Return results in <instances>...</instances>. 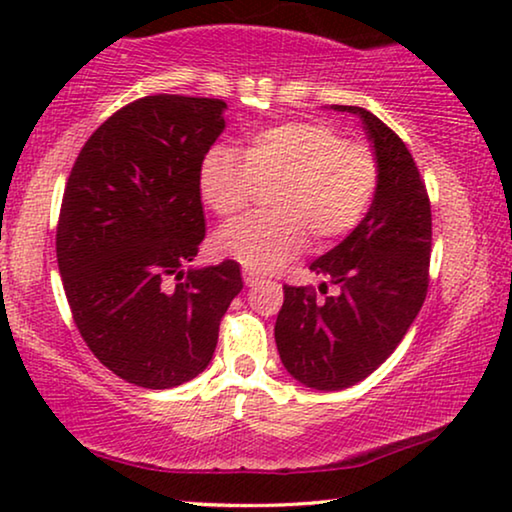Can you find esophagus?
Instances as JSON below:
<instances>
[{"label": "esophagus", "instance_id": "34e87169", "mask_svg": "<svg viewBox=\"0 0 512 512\" xmlns=\"http://www.w3.org/2000/svg\"><path fill=\"white\" fill-rule=\"evenodd\" d=\"M242 277H244V284H247V286H254V284H258V279H261L256 275V272H251V270H244Z\"/></svg>", "mask_w": 512, "mask_h": 512}]
</instances>
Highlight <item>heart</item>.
<instances>
[{
  "instance_id": "b5f03b06",
  "label": "heart",
  "mask_w": 512,
  "mask_h": 512,
  "mask_svg": "<svg viewBox=\"0 0 512 512\" xmlns=\"http://www.w3.org/2000/svg\"><path fill=\"white\" fill-rule=\"evenodd\" d=\"M380 184L373 146L324 121H289L256 132L242 153L214 146L200 165V195L233 219L268 194L272 212L235 221L214 237L221 256L272 272L303 249H324L368 214Z\"/></svg>"
}]
</instances>
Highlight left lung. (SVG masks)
<instances>
[{"mask_svg": "<svg viewBox=\"0 0 512 512\" xmlns=\"http://www.w3.org/2000/svg\"><path fill=\"white\" fill-rule=\"evenodd\" d=\"M333 109L361 116L380 160V184L366 219L310 265L338 284V296L317 300L312 286H284L275 324L279 359L319 391L352 387L389 359L422 310L431 261V202L408 146L368 109ZM326 289V282L319 286Z\"/></svg>", "mask_w": 512, "mask_h": 512, "instance_id": "left-lung-1", "label": "left lung"}]
</instances>
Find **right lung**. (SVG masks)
Wrapping results in <instances>:
<instances>
[{
  "mask_svg": "<svg viewBox=\"0 0 512 512\" xmlns=\"http://www.w3.org/2000/svg\"><path fill=\"white\" fill-rule=\"evenodd\" d=\"M223 109L214 97H142L90 135L69 172L55 235L69 310L102 366L135 387L200 375L242 291L235 261L184 270L205 240L200 165Z\"/></svg>",
  "mask_w": 512,
  "mask_h": 512,
  "instance_id": "1",
  "label": "right lung"
}]
</instances>
